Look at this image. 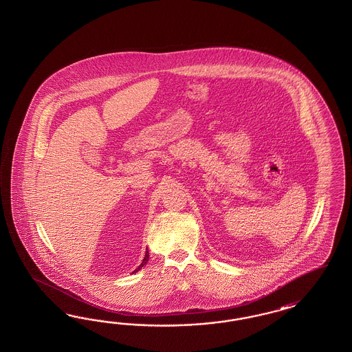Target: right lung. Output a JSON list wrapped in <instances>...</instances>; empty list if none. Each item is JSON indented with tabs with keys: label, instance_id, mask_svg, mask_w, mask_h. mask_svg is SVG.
Here are the masks:
<instances>
[{
	"label": "right lung",
	"instance_id": "obj_1",
	"mask_svg": "<svg viewBox=\"0 0 352 352\" xmlns=\"http://www.w3.org/2000/svg\"><path fill=\"white\" fill-rule=\"evenodd\" d=\"M148 259H149V254H148V250H147V252H146V256H144V258H143V262H142V263H140V266H139L138 268H137V270H135V271H134V272H137V271H139V270H140V268H142V267L144 266V265H147V262H148Z\"/></svg>",
	"mask_w": 352,
	"mask_h": 352
}]
</instances>
